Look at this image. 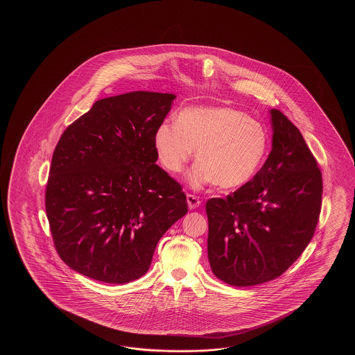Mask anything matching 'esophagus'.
<instances>
[{
    "label": "esophagus",
    "instance_id": "esophagus-1",
    "mask_svg": "<svg viewBox=\"0 0 355 355\" xmlns=\"http://www.w3.org/2000/svg\"><path fill=\"white\" fill-rule=\"evenodd\" d=\"M187 200H188L189 209H196V208H198V207L200 205L199 196L188 194V196H187Z\"/></svg>",
    "mask_w": 355,
    "mask_h": 355
}]
</instances>
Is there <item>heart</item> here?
<instances>
[{"label": "heart", "mask_w": 355, "mask_h": 355, "mask_svg": "<svg viewBox=\"0 0 355 355\" xmlns=\"http://www.w3.org/2000/svg\"><path fill=\"white\" fill-rule=\"evenodd\" d=\"M159 162L179 174L196 150L191 182L220 189L248 184L264 162L269 138L261 123L228 106H191L176 123H162L153 137Z\"/></svg>", "instance_id": "heart-1"}]
</instances>
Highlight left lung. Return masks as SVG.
<instances>
[{
    "instance_id": "1",
    "label": "left lung",
    "mask_w": 355,
    "mask_h": 355,
    "mask_svg": "<svg viewBox=\"0 0 355 355\" xmlns=\"http://www.w3.org/2000/svg\"><path fill=\"white\" fill-rule=\"evenodd\" d=\"M272 147L252 180L226 199L211 198L208 259L211 272L236 287L275 279L295 263L315 234L322 175L300 129L270 110Z\"/></svg>"
}]
</instances>
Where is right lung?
<instances>
[{
    "mask_svg": "<svg viewBox=\"0 0 355 355\" xmlns=\"http://www.w3.org/2000/svg\"><path fill=\"white\" fill-rule=\"evenodd\" d=\"M175 98H101L60 136L46 211L54 248L75 272L110 284L141 278L159 239L188 213L180 184L155 164V132Z\"/></svg>",
    "mask_w": 355,
    "mask_h": 355,
    "instance_id": "obj_1",
    "label": "right lung"
}]
</instances>
